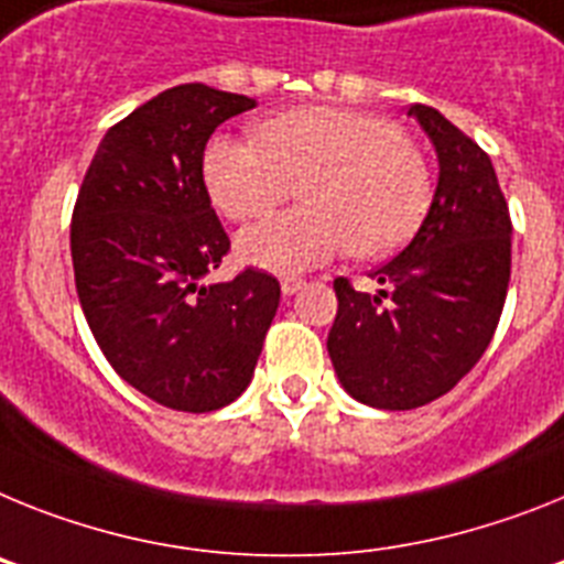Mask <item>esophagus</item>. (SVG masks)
Masks as SVG:
<instances>
[{"instance_id":"obj_1","label":"esophagus","mask_w":564,"mask_h":564,"mask_svg":"<svg viewBox=\"0 0 564 564\" xmlns=\"http://www.w3.org/2000/svg\"><path fill=\"white\" fill-rule=\"evenodd\" d=\"M303 283H306V281H303L301 275H286V278H283V281H281L283 295H295L297 289H303Z\"/></svg>"}]
</instances>
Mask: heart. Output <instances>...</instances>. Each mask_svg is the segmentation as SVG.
I'll return each instance as SVG.
<instances>
[{"label": "heart", "instance_id": "1", "mask_svg": "<svg viewBox=\"0 0 564 564\" xmlns=\"http://www.w3.org/2000/svg\"><path fill=\"white\" fill-rule=\"evenodd\" d=\"M215 207L252 221L295 193L301 207L272 215L238 238L243 261L303 272L349 247L386 258L423 221L431 173L420 147L377 112L295 107L258 127V141L215 139L204 153Z\"/></svg>", "mask_w": 564, "mask_h": 564}]
</instances>
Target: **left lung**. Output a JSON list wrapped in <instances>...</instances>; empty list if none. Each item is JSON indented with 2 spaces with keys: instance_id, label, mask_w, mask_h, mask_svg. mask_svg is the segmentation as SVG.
<instances>
[{
  "instance_id": "1",
  "label": "left lung",
  "mask_w": 564,
  "mask_h": 564,
  "mask_svg": "<svg viewBox=\"0 0 564 564\" xmlns=\"http://www.w3.org/2000/svg\"><path fill=\"white\" fill-rule=\"evenodd\" d=\"M440 159L437 193L409 247L375 269L377 295L335 278L332 366L351 398L409 411L443 398L488 349L511 281V215L488 153L411 105Z\"/></svg>"
}]
</instances>
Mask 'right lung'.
<instances>
[{"label": "right lung", "mask_w": 564, "mask_h": 564, "mask_svg": "<svg viewBox=\"0 0 564 564\" xmlns=\"http://www.w3.org/2000/svg\"><path fill=\"white\" fill-rule=\"evenodd\" d=\"M252 107L198 82L159 93L107 130L73 207L87 326L121 380L173 411L204 414L247 389L281 301L278 278L252 267L204 283L229 252L204 150Z\"/></svg>", "instance_id": "right-lung-1"}]
</instances>
